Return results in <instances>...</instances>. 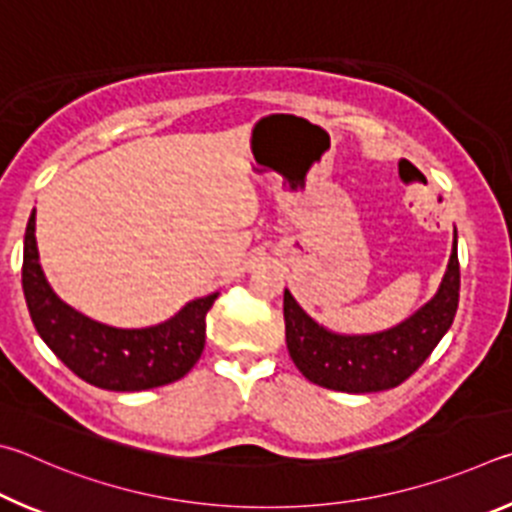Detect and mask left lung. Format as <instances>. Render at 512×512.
Listing matches in <instances>:
<instances>
[{"mask_svg": "<svg viewBox=\"0 0 512 512\" xmlns=\"http://www.w3.org/2000/svg\"><path fill=\"white\" fill-rule=\"evenodd\" d=\"M456 231L450 265L436 297L400 326L378 335H335L315 324L285 290V342L292 362L319 387L346 393L387 391L405 382L450 330L459 308Z\"/></svg>", "mask_w": 512, "mask_h": 512, "instance_id": "8db88e82", "label": "left lung"}]
</instances>
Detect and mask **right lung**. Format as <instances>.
<instances>
[{"instance_id": "obj_1", "label": "right lung", "mask_w": 512, "mask_h": 512, "mask_svg": "<svg viewBox=\"0 0 512 512\" xmlns=\"http://www.w3.org/2000/svg\"><path fill=\"white\" fill-rule=\"evenodd\" d=\"M22 288L44 344L80 380L107 391H146L184 378L204 351L206 312L218 299V294L195 299L152 328L98 324L62 303L49 288L35 245V213L26 224Z\"/></svg>"}]
</instances>
